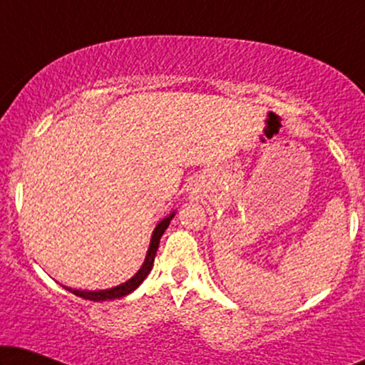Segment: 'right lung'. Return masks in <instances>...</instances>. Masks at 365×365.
<instances>
[{"mask_svg": "<svg viewBox=\"0 0 365 365\" xmlns=\"http://www.w3.org/2000/svg\"><path fill=\"white\" fill-rule=\"evenodd\" d=\"M173 217H174V212L169 214L168 217H164L163 221L158 224L156 229H154L153 236H151V244H149V249H148L146 259H144V264L141 266V269H139V271L134 274L131 279H129V281L119 284V286H116V287L104 289V291H78V289H71V287H64V289H68V291L73 292L74 296L88 299V301H94V302L113 301V299H119V297L128 296V294H131L134 289H138L139 284H141L144 279L148 277V274L151 272L154 257H156V252H158V247H159V241H161V236L164 234V231L168 229L169 222H171Z\"/></svg>", "mask_w": 365, "mask_h": 365, "instance_id": "add662e5", "label": "right lung"}]
</instances>
